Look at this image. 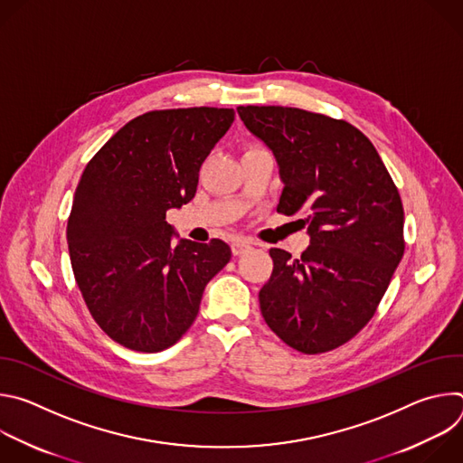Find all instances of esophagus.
I'll return each instance as SVG.
<instances>
[{"label": "esophagus", "mask_w": 463, "mask_h": 463, "mask_svg": "<svg viewBox=\"0 0 463 463\" xmlns=\"http://www.w3.org/2000/svg\"><path fill=\"white\" fill-rule=\"evenodd\" d=\"M231 249H232V254H234V256H240V254H243L245 250H249L250 245H249L247 241H234V243L231 245Z\"/></svg>", "instance_id": "1"}]
</instances>
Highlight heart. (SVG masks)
<instances>
[{"instance_id":"1","label":"heart","mask_w":463,"mask_h":463,"mask_svg":"<svg viewBox=\"0 0 463 463\" xmlns=\"http://www.w3.org/2000/svg\"><path fill=\"white\" fill-rule=\"evenodd\" d=\"M249 150H254V148H249Z\"/></svg>"}]
</instances>
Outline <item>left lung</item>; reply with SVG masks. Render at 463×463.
<instances>
[{"label":"left lung","instance_id":"left-lung-1","mask_svg":"<svg viewBox=\"0 0 463 463\" xmlns=\"http://www.w3.org/2000/svg\"><path fill=\"white\" fill-rule=\"evenodd\" d=\"M250 134L279 165V213L304 216L300 258L271 249L273 275L260 309L302 354L329 352L373 317L403 258V205L368 137L346 120L284 106H240Z\"/></svg>","mask_w":463,"mask_h":463}]
</instances>
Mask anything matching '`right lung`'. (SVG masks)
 <instances>
[{
    "label": "right lung",
    "mask_w": 463,
    "mask_h": 463,
    "mask_svg": "<svg viewBox=\"0 0 463 463\" xmlns=\"http://www.w3.org/2000/svg\"><path fill=\"white\" fill-rule=\"evenodd\" d=\"M234 120L229 108L150 111L124 124L88 163L68 220L75 280L115 343L161 352L200 311L231 260L222 240L172 243L170 209L186 205L200 168Z\"/></svg>",
    "instance_id": "obj_1"
}]
</instances>
